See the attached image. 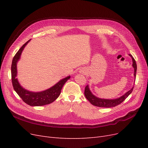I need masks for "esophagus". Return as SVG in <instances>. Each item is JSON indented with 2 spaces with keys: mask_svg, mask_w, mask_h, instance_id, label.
Masks as SVG:
<instances>
[{
  "mask_svg": "<svg viewBox=\"0 0 148 148\" xmlns=\"http://www.w3.org/2000/svg\"><path fill=\"white\" fill-rule=\"evenodd\" d=\"M80 73H82V74L85 75V74L87 73V71H86V70H84V69H82L81 71H80Z\"/></svg>",
  "mask_w": 148,
  "mask_h": 148,
  "instance_id": "34e87169",
  "label": "esophagus"
}]
</instances>
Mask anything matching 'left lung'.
<instances>
[{"label": "left lung", "instance_id": "obj_1", "mask_svg": "<svg viewBox=\"0 0 148 148\" xmlns=\"http://www.w3.org/2000/svg\"><path fill=\"white\" fill-rule=\"evenodd\" d=\"M129 56L131 57L132 59V66L134 69V77H135V79L136 78V70H137V65L136 64V61L134 59V58L131 54H129ZM134 86L132 87V88L127 91L126 93H125L124 95L120 97L116 98V99H102V98L97 97V96H95L91 91L90 89H89V85L85 87L84 89V96L86 97V99L90 102L91 104L93 106H95L97 107H106V108H110V107H113L115 106H117L119 104H121L123 101L125 100V99L130 95L132 92L133 91Z\"/></svg>", "mask_w": 148, "mask_h": 148}]
</instances>
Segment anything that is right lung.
Instances as JSON below:
<instances>
[{
    "label": "right lung",
    "instance_id": "1",
    "mask_svg": "<svg viewBox=\"0 0 148 148\" xmlns=\"http://www.w3.org/2000/svg\"><path fill=\"white\" fill-rule=\"evenodd\" d=\"M29 41L30 40L23 44V46L16 52L13 59L11 66V73L13 89L21 98L22 100L31 106H41L51 104L60 96L62 87L67 80L70 79V76L60 79L59 82L53 85V86L42 91L33 92L22 87L16 78L17 63L20 59L21 53L23 52L24 48Z\"/></svg>",
    "mask_w": 148,
    "mask_h": 148
}]
</instances>
